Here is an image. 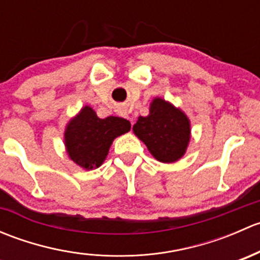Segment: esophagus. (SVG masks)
<instances>
[{
  "label": "esophagus",
  "instance_id": "esophagus-1",
  "mask_svg": "<svg viewBox=\"0 0 260 260\" xmlns=\"http://www.w3.org/2000/svg\"><path fill=\"white\" fill-rule=\"evenodd\" d=\"M122 115H125V117H127V118H129V117H128V115H127V113H125V112H122ZM129 119H131V118H129ZM131 122H132V124H133V120H132V119H131Z\"/></svg>",
  "mask_w": 260,
  "mask_h": 260
}]
</instances>
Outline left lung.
Returning <instances> with one entry per match:
<instances>
[{
	"label": "left lung",
	"mask_w": 260,
	"mask_h": 260,
	"mask_svg": "<svg viewBox=\"0 0 260 260\" xmlns=\"http://www.w3.org/2000/svg\"><path fill=\"white\" fill-rule=\"evenodd\" d=\"M133 132L154 158L171 164L181 158L187 148L190 122L180 109L164 99L156 98L152 102L149 114L138 118Z\"/></svg>",
	"instance_id": "1"
}]
</instances>
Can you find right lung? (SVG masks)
<instances>
[{
	"mask_svg": "<svg viewBox=\"0 0 260 260\" xmlns=\"http://www.w3.org/2000/svg\"><path fill=\"white\" fill-rule=\"evenodd\" d=\"M131 129L129 120L120 117H96L90 107H84L65 131V146L70 158L86 170L101 166L115 137Z\"/></svg>",
	"mask_w": 260,
	"mask_h": 260,
	"instance_id": "1",
	"label": "right lung"
}]
</instances>
